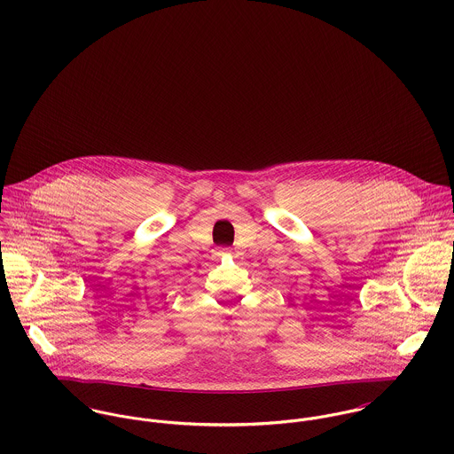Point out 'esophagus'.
Returning <instances> with one entry per match:
<instances>
[{
    "label": "esophagus",
    "mask_w": 454,
    "mask_h": 454,
    "mask_svg": "<svg viewBox=\"0 0 454 454\" xmlns=\"http://www.w3.org/2000/svg\"><path fill=\"white\" fill-rule=\"evenodd\" d=\"M225 252H227V250H222V254H225Z\"/></svg>",
    "instance_id": "obj_1"
}]
</instances>
